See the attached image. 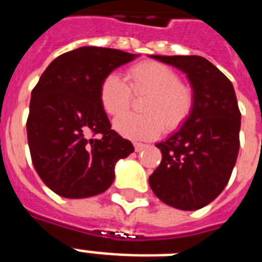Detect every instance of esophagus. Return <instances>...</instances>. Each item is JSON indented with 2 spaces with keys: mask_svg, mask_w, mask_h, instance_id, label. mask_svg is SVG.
<instances>
[{
  "mask_svg": "<svg viewBox=\"0 0 262 262\" xmlns=\"http://www.w3.org/2000/svg\"><path fill=\"white\" fill-rule=\"evenodd\" d=\"M147 147V144H143V143H135V149L136 152H140L143 151L144 148Z\"/></svg>",
  "mask_w": 262,
  "mask_h": 262,
  "instance_id": "34e87169",
  "label": "esophagus"
}]
</instances>
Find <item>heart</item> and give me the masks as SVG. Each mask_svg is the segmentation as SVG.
<instances>
[{"instance_id":"1","label":"heart","mask_w":262,"mask_h":262,"mask_svg":"<svg viewBox=\"0 0 262 262\" xmlns=\"http://www.w3.org/2000/svg\"><path fill=\"white\" fill-rule=\"evenodd\" d=\"M126 80L129 86L122 77L110 73L99 87L102 107L113 117L128 108L132 92L148 94L143 103L145 115H125L115 119L114 129L119 135L133 140L152 139L162 133L163 126L174 130L189 118L193 94L168 67L152 61L137 63L126 72Z\"/></svg>"}]
</instances>
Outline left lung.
<instances>
[{"instance_id": "obj_1", "label": "left lung", "mask_w": 262, "mask_h": 262, "mask_svg": "<svg viewBox=\"0 0 262 262\" xmlns=\"http://www.w3.org/2000/svg\"><path fill=\"white\" fill-rule=\"evenodd\" d=\"M185 73L193 91L189 118L156 144L162 163L149 186L164 204L195 211L212 203L231 177L239 152L241 113L231 81L200 55H149Z\"/></svg>"}]
</instances>
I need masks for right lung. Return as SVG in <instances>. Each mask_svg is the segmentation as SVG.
I'll return each instance as SVG.
<instances>
[{"label":"right lung","mask_w":262,"mask_h":262,"mask_svg":"<svg viewBox=\"0 0 262 262\" xmlns=\"http://www.w3.org/2000/svg\"><path fill=\"white\" fill-rule=\"evenodd\" d=\"M139 54L85 46L59 55L31 94L27 136L34 167L65 199H87L114 182L115 164L135 151L111 129L99 99L102 80ZM95 135V138H91Z\"/></svg>","instance_id":"right-lung-1"}]
</instances>
